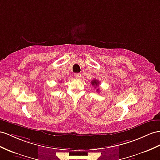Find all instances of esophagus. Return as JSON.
Segmentation results:
<instances>
[{
    "instance_id": "obj_1",
    "label": "esophagus",
    "mask_w": 160,
    "mask_h": 160,
    "mask_svg": "<svg viewBox=\"0 0 160 160\" xmlns=\"http://www.w3.org/2000/svg\"><path fill=\"white\" fill-rule=\"evenodd\" d=\"M74 76H75L76 78L78 79V78H80L81 77V74H80V73H75V74H74Z\"/></svg>"
}]
</instances>
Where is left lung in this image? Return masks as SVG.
Returning a JSON list of instances; mask_svg holds the SVG:
<instances>
[{"instance_id":"8db88e82","label":"left lung","mask_w":160,"mask_h":160,"mask_svg":"<svg viewBox=\"0 0 160 160\" xmlns=\"http://www.w3.org/2000/svg\"><path fill=\"white\" fill-rule=\"evenodd\" d=\"M91 84H92V86H94V87H98V86H99V82L98 81V80H95V79H94L93 80L91 81ZM99 91V88H97V91Z\"/></svg>"}]
</instances>
